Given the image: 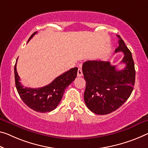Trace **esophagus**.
<instances>
[{
  "mask_svg": "<svg viewBox=\"0 0 148 148\" xmlns=\"http://www.w3.org/2000/svg\"><path fill=\"white\" fill-rule=\"evenodd\" d=\"M83 76V72H82V69L81 68H79L78 71H77V77H82Z\"/></svg>",
  "mask_w": 148,
  "mask_h": 148,
  "instance_id": "obj_1",
  "label": "esophagus"
}]
</instances>
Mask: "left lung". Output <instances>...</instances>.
Instances as JSON below:
<instances>
[{"mask_svg": "<svg viewBox=\"0 0 148 148\" xmlns=\"http://www.w3.org/2000/svg\"><path fill=\"white\" fill-rule=\"evenodd\" d=\"M115 53L122 51L123 69H116L108 61H87L83 73L86 81L84 100L88 108L97 114H108L120 107L130 96L135 83L136 71L131 51L119 35Z\"/></svg>", "mask_w": 148, "mask_h": 148, "instance_id": "left-lung-1", "label": "left lung"}]
</instances>
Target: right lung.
I'll list each match as a JSON object with an SVG mask.
<instances>
[{
	"instance_id": "obj_1",
	"label": "right lung",
	"mask_w": 148,
	"mask_h": 148,
	"mask_svg": "<svg viewBox=\"0 0 148 148\" xmlns=\"http://www.w3.org/2000/svg\"><path fill=\"white\" fill-rule=\"evenodd\" d=\"M36 33V32L30 36L28 42ZM16 62L14 66V77L17 91L24 103L29 108L38 112H51L58 106L65 90L76 78L78 70L77 67L72 68L56 77L49 85L41 88H32L24 87L20 82V77L16 71Z\"/></svg>"
}]
</instances>
